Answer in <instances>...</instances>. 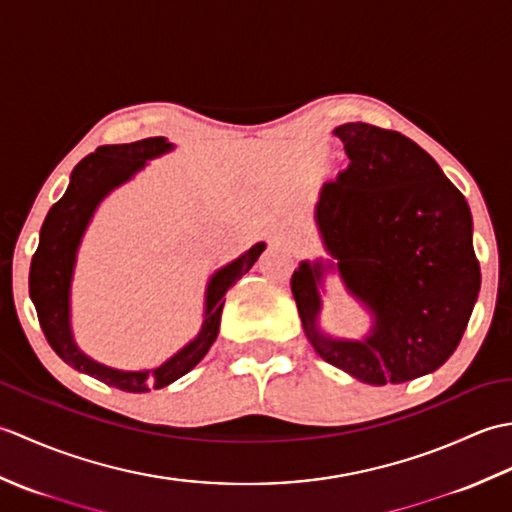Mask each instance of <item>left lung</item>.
<instances>
[{"label": "left lung", "mask_w": 512, "mask_h": 512, "mask_svg": "<svg viewBox=\"0 0 512 512\" xmlns=\"http://www.w3.org/2000/svg\"><path fill=\"white\" fill-rule=\"evenodd\" d=\"M334 134L350 165L323 184L314 213L334 264L301 262L292 297L323 361L361 383H407L447 363L471 319L482 281L471 209L411 138L367 123ZM330 267L375 317L365 340H332L318 328Z\"/></svg>", "instance_id": "8db88e82"}]
</instances>
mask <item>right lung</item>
Instances as JSON below:
<instances>
[{
	"label": "right lung",
	"mask_w": 512,
	"mask_h": 512,
	"mask_svg": "<svg viewBox=\"0 0 512 512\" xmlns=\"http://www.w3.org/2000/svg\"><path fill=\"white\" fill-rule=\"evenodd\" d=\"M171 149L173 145L167 138L156 136L127 145H103L94 154L85 156L74 167L63 198L52 204L48 211L39 233V246L30 264V299L35 303L39 325L52 350L79 372L110 387L132 391V394L167 387L202 361L215 343L217 332H220L224 295L253 268L266 248L264 242H259L248 248L242 257H237L235 262L211 275L209 284H206L200 334L162 365L154 369H140V372H125V369H114L94 361L76 347L70 328V288L76 253H79L85 228H88L96 206L105 200V195H110L123 182L134 178L147 165V160H154Z\"/></svg>",
	"instance_id": "1"
}]
</instances>
